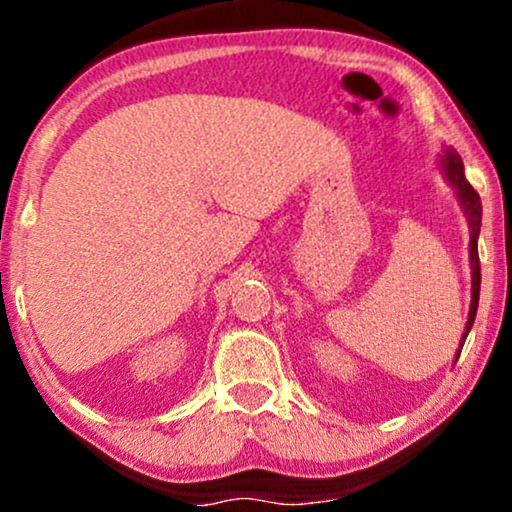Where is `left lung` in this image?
Listing matches in <instances>:
<instances>
[{
    "instance_id": "1",
    "label": "left lung",
    "mask_w": 512,
    "mask_h": 512,
    "mask_svg": "<svg viewBox=\"0 0 512 512\" xmlns=\"http://www.w3.org/2000/svg\"><path fill=\"white\" fill-rule=\"evenodd\" d=\"M443 167L447 172V179L452 181V186L457 188V195L461 200V205H464V212L468 214V226H471V268H473V291H471V312H468V321H466V333L464 338H461V345L466 342V335L471 331L473 321H475V312H478V298H480V258H478V235H480V223H482V202H480V195L475 188L468 184L466 177H464V163H461L459 153L457 151H445V158H443ZM461 349L457 352V359H459Z\"/></svg>"
}]
</instances>
